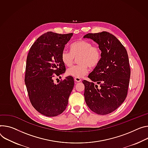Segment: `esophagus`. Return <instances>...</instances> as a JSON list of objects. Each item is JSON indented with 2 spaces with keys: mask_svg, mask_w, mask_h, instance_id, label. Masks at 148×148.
Wrapping results in <instances>:
<instances>
[{
  "mask_svg": "<svg viewBox=\"0 0 148 148\" xmlns=\"http://www.w3.org/2000/svg\"><path fill=\"white\" fill-rule=\"evenodd\" d=\"M74 81L76 83H79L80 82H82V79L79 78H74Z\"/></svg>",
  "mask_w": 148,
  "mask_h": 148,
  "instance_id": "34e87169",
  "label": "esophagus"
}]
</instances>
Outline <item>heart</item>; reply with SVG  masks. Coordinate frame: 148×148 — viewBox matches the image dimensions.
Masks as SVG:
<instances>
[{"label":"heart","instance_id":"1","mask_svg":"<svg viewBox=\"0 0 148 148\" xmlns=\"http://www.w3.org/2000/svg\"><path fill=\"white\" fill-rule=\"evenodd\" d=\"M71 52L63 51L61 60L66 66H70L74 58H78L79 65L71 66L66 70V74L75 77L82 78L88 73V66L93 68L97 66L101 60V51L98 47L93 46L89 41L80 40L73 43L70 46Z\"/></svg>","mask_w":148,"mask_h":148}]
</instances>
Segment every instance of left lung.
Masks as SVG:
<instances>
[{
    "label": "left lung",
    "mask_w": 148,
    "mask_h": 148,
    "mask_svg": "<svg viewBox=\"0 0 148 148\" xmlns=\"http://www.w3.org/2000/svg\"><path fill=\"white\" fill-rule=\"evenodd\" d=\"M83 38L93 40L101 52L100 62L88 77L93 82H83L86 103L98 114H109L123 103L127 96L130 76L127 52L109 32L88 34Z\"/></svg>",
    "instance_id": "left-lung-1"
}]
</instances>
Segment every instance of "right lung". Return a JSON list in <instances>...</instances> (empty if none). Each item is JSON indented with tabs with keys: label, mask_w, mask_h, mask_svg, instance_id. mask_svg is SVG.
I'll list each match as a JSON object with an SVG mask.
<instances>
[{
	"label": "right lung",
	"mask_w": 148,
	"mask_h": 148,
	"mask_svg": "<svg viewBox=\"0 0 148 148\" xmlns=\"http://www.w3.org/2000/svg\"><path fill=\"white\" fill-rule=\"evenodd\" d=\"M72 36L52 32L42 35L31 47L26 59L25 83L30 101L47 117L57 116L65 110L74 87L71 76L57 84L53 79L54 74L58 76L65 71L61 53Z\"/></svg>",
	"instance_id": "obj_1"
}]
</instances>
